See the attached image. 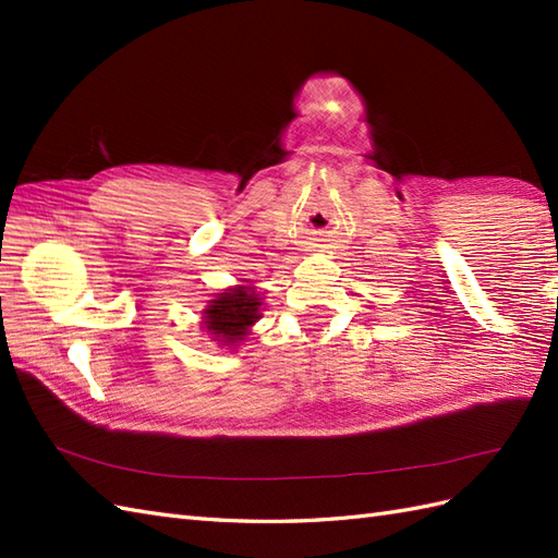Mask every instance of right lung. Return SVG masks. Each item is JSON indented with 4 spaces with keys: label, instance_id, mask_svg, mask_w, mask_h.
Segmentation results:
<instances>
[{
    "label": "right lung",
    "instance_id": "right-lung-1",
    "mask_svg": "<svg viewBox=\"0 0 558 558\" xmlns=\"http://www.w3.org/2000/svg\"><path fill=\"white\" fill-rule=\"evenodd\" d=\"M258 310L260 298L254 288L234 286L208 302L204 310V328L220 345H236V342L248 336V328L260 318Z\"/></svg>",
    "mask_w": 558,
    "mask_h": 558
}]
</instances>
